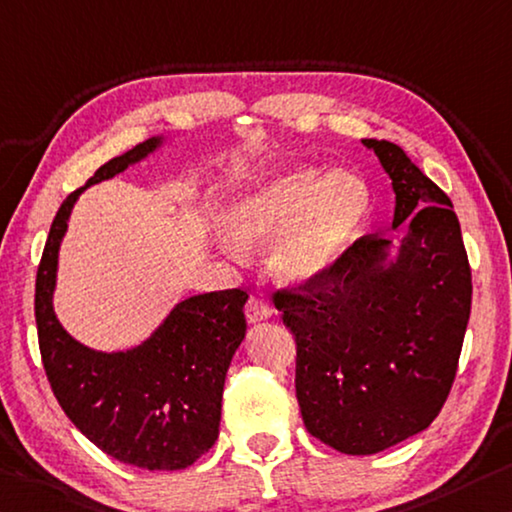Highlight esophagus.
Here are the masks:
<instances>
[{"label": "esophagus", "mask_w": 512, "mask_h": 512, "mask_svg": "<svg viewBox=\"0 0 512 512\" xmlns=\"http://www.w3.org/2000/svg\"><path fill=\"white\" fill-rule=\"evenodd\" d=\"M271 314H273L271 305L266 303L264 298H255V296L248 298V303H246V319H248V323L266 321V319H271Z\"/></svg>", "instance_id": "esophagus-1"}]
</instances>
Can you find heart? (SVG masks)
<instances>
[{
    "label": "heart",
    "instance_id": "1",
    "mask_svg": "<svg viewBox=\"0 0 512 512\" xmlns=\"http://www.w3.org/2000/svg\"><path fill=\"white\" fill-rule=\"evenodd\" d=\"M371 205L362 177L296 166L234 193L223 230L241 248L273 241L271 273L289 287H305L337 269L367 225Z\"/></svg>",
    "mask_w": 512,
    "mask_h": 512
}]
</instances>
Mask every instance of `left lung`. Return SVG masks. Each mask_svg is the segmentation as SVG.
Listing matches in <instances>:
<instances>
[{
  "mask_svg": "<svg viewBox=\"0 0 512 512\" xmlns=\"http://www.w3.org/2000/svg\"><path fill=\"white\" fill-rule=\"evenodd\" d=\"M392 180L401 243L362 237L337 269L273 294L296 337L305 428L348 456H371L440 415L472 310V271L446 193L399 145L362 139Z\"/></svg>",
  "mask_w": 512,
  "mask_h": 512,
  "instance_id": "left-lung-1",
  "label": "left lung"
}]
</instances>
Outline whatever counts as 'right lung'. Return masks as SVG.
Returning a JSON list of instances; mask_svg holds the SVG:
<instances>
[{
	"instance_id": "1",
	"label": "right lung",
	"mask_w": 512,
	"mask_h": 512,
	"mask_svg": "<svg viewBox=\"0 0 512 512\" xmlns=\"http://www.w3.org/2000/svg\"><path fill=\"white\" fill-rule=\"evenodd\" d=\"M139 143L95 170L54 216L36 275V326L43 367L56 401L97 449L141 469H184L212 449L232 355L246 337L248 294L212 291L177 303L159 328L127 351H95L77 342L54 312L61 241L77 198L164 145Z\"/></svg>"
}]
</instances>
